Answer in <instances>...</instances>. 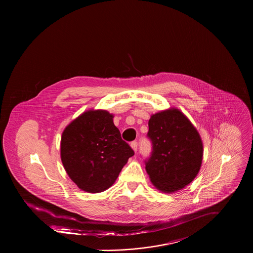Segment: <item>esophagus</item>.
Segmentation results:
<instances>
[{"mask_svg": "<svg viewBox=\"0 0 253 253\" xmlns=\"http://www.w3.org/2000/svg\"><path fill=\"white\" fill-rule=\"evenodd\" d=\"M130 147H131V148H132V150L136 153V151H137V142H136V141L131 142V143H130Z\"/></svg>", "mask_w": 253, "mask_h": 253, "instance_id": "esophagus-1", "label": "esophagus"}]
</instances>
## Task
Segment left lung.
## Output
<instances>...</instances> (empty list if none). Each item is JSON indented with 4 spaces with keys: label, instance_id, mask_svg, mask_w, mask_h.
<instances>
[{
    "label": "left lung",
    "instance_id": "8db88e82",
    "mask_svg": "<svg viewBox=\"0 0 253 253\" xmlns=\"http://www.w3.org/2000/svg\"><path fill=\"white\" fill-rule=\"evenodd\" d=\"M148 125L153 152L146 162V171L159 191L175 193L194 180L201 169L202 137L191 121L174 107L153 114Z\"/></svg>",
    "mask_w": 253,
    "mask_h": 253
}]
</instances>
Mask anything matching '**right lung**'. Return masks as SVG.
Listing matches in <instances>:
<instances>
[{"mask_svg": "<svg viewBox=\"0 0 253 253\" xmlns=\"http://www.w3.org/2000/svg\"><path fill=\"white\" fill-rule=\"evenodd\" d=\"M106 110H87L64 128L60 157L71 180L83 191L101 193L117 180L134 155Z\"/></svg>", "mask_w": 253, "mask_h": 253, "instance_id": "1", "label": "right lung"}]
</instances>
